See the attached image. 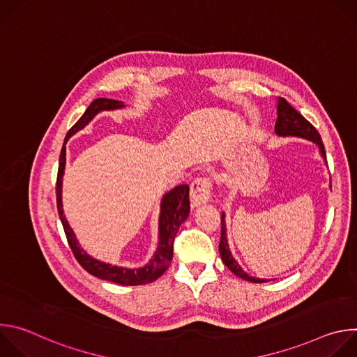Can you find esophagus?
Returning <instances> with one entry per match:
<instances>
[{"mask_svg":"<svg viewBox=\"0 0 357 357\" xmlns=\"http://www.w3.org/2000/svg\"><path fill=\"white\" fill-rule=\"evenodd\" d=\"M212 181L209 176H199L190 185V200L195 206L203 205L211 199Z\"/></svg>","mask_w":357,"mask_h":357,"instance_id":"34e87169","label":"esophagus"}]
</instances>
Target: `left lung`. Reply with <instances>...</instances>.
I'll use <instances>...</instances> for the list:
<instances>
[{
    "instance_id": "left-lung-1",
    "label": "left lung",
    "mask_w": 357,
    "mask_h": 357,
    "mask_svg": "<svg viewBox=\"0 0 357 357\" xmlns=\"http://www.w3.org/2000/svg\"><path fill=\"white\" fill-rule=\"evenodd\" d=\"M277 123H275V134L281 137L292 135V137H302L307 138L310 141H314L321 151V155L324 160H326V152L324 142L321 139L319 132L317 128L305 119L301 113H298L288 101L284 97H278V105H277ZM328 164V162H326ZM219 251H220V257L222 261L226 264V267L238 278H243L250 282H266V280L261 278H254L250 277L244 270L238 266V263L234 260L231 256L229 244H227V237H226V223H225V213H222V236H220V243H219Z\"/></svg>"
}]
</instances>
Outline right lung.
Wrapping results in <instances>:
<instances>
[{"label":"right lung","mask_w":357,"mask_h":357,"mask_svg":"<svg viewBox=\"0 0 357 357\" xmlns=\"http://www.w3.org/2000/svg\"><path fill=\"white\" fill-rule=\"evenodd\" d=\"M124 107L123 101L112 100V98H96L91 101V105L87 107L84 114L79 119V121L69 130L66 134L61 158H59V169H58V179H56V203H58V213L61 218V222L63 225V230L69 243V247L72 248L75 259L79 261V264L91 275L112 281L120 285H142L154 282L157 278H160L165 270L168 268L172 256H174V240L175 236L181 227V225L186 220L189 216V186L188 185H179L175 186L172 190L164 195L161 202V215H160V241L157 251L144 267L141 268H123L117 266H110L103 261H98L80 247L73 230L70 229L62 209V176L65 171L66 164V142L68 139L82 130L98 112L101 110H116Z\"/></svg>","instance_id":"add662e5"}]
</instances>
